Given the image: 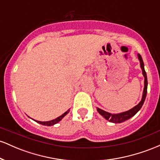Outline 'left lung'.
Returning a JSON list of instances; mask_svg holds the SVG:
<instances>
[{
	"instance_id": "8db88e82",
	"label": "left lung",
	"mask_w": 160,
	"mask_h": 160,
	"mask_svg": "<svg viewBox=\"0 0 160 160\" xmlns=\"http://www.w3.org/2000/svg\"><path fill=\"white\" fill-rule=\"evenodd\" d=\"M138 59L139 61H140L141 68V69H142L143 75H144V92H143L142 99H141L140 103L138 104V105L135 106V107L132 108V109L129 110V111L123 112V113H119V114H112V113H108V112L104 111L103 110H101L100 108H97V111H98V113L102 116H103L106 120L110 121V122H114V123H120V122H124V121L128 120V119H130L131 117H132L134 115L136 114L137 112L141 109V107H142L143 104H144L145 98H146L147 92H148V78H147V74H146V71H145L144 70V62H143L142 58H141L140 54L138 55Z\"/></svg>"
}]
</instances>
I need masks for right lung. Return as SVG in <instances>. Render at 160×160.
<instances>
[{
	"label": "right lung",
	"instance_id": "1",
	"mask_svg": "<svg viewBox=\"0 0 160 160\" xmlns=\"http://www.w3.org/2000/svg\"><path fill=\"white\" fill-rule=\"evenodd\" d=\"M68 112H69V110H68V111H66L65 113H64L62 115L60 116V117H57L56 119H55V120H51V121H47V122H40V121H37V120H35V121H36L37 122H38V123L42 124V125H44V126H52V125L56 124V123H57V122H59V121L61 120L63 118V117H65V116L68 113Z\"/></svg>",
	"mask_w": 160,
	"mask_h": 160
}]
</instances>
